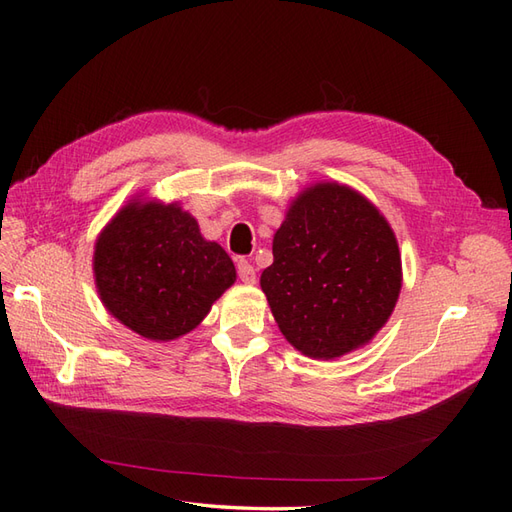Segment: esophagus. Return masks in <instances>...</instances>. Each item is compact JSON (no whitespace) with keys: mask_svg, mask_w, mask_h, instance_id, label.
Here are the masks:
<instances>
[{"mask_svg":"<svg viewBox=\"0 0 512 512\" xmlns=\"http://www.w3.org/2000/svg\"><path fill=\"white\" fill-rule=\"evenodd\" d=\"M237 275L243 284H256V271L245 258L237 262Z\"/></svg>","mask_w":512,"mask_h":512,"instance_id":"esophagus-1","label":"esophagus"}]
</instances>
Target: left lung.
Wrapping results in <instances>:
<instances>
[{
  "mask_svg": "<svg viewBox=\"0 0 512 512\" xmlns=\"http://www.w3.org/2000/svg\"><path fill=\"white\" fill-rule=\"evenodd\" d=\"M277 327L314 359L367 344L389 320L401 288L391 226L346 185L305 190L273 237L260 275Z\"/></svg>",
  "mask_w": 512,
  "mask_h": 512,
  "instance_id": "8db88e82",
  "label": "left lung"
}]
</instances>
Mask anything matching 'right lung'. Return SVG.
I'll list each match as a JSON object with an SVG mask.
<instances>
[{
    "label": "right lung",
    "mask_w": 512,
    "mask_h": 512,
    "mask_svg": "<svg viewBox=\"0 0 512 512\" xmlns=\"http://www.w3.org/2000/svg\"><path fill=\"white\" fill-rule=\"evenodd\" d=\"M94 273L108 312L156 342L192 331L237 277L190 213L158 203H130L115 215L98 237Z\"/></svg>",
    "instance_id": "obj_1"
}]
</instances>
